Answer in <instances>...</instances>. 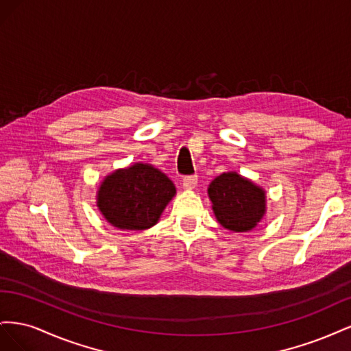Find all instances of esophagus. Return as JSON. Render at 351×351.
Wrapping results in <instances>:
<instances>
[{
	"mask_svg": "<svg viewBox=\"0 0 351 351\" xmlns=\"http://www.w3.org/2000/svg\"><path fill=\"white\" fill-rule=\"evenodd\" d=\"M197 186V177L196 176H186L183 178V187L186 190H192Z\"/></svg>",
	"mask_w": 351,
	"mask_h": 351,
	"instance_id": "1",
	"label": "esophagus"
}]
</instances>
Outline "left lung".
<instances>
[{"mask_svg":"<svg viewBox=\"0 0 351 351\" xmlns=\"http://www.w3.org/2000/svg\"><path fill=\"white\" fill-rule=\"evenodd\" d=\"M208 195L218 222L230 231L253 230L267 210L265 190L236 171L222 173L212 180Z\"/></svg>","mask_w":351,"mask_h":351,"instance_id":"1","label":"left lung"}]
</instances>
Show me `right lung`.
<instances>
[{
	"instance_id": "obj_1",
	"label": "right lung",
	"mask_w": 351,
	"mask_h": 351,
	"mask_svg": "<svg viewBox=\"0 0 351 351\" xmlns=\"http://www.w3.org/2000/svg\"><path fill=\"white\" fill-rule=\"evenodd\" d=\"M176 195V186L149 164L115 169L99 186L97 204L104 218L120 230L154 227Z\"/></svg>"
}]
</instances>
